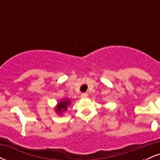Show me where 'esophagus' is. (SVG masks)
<instances>
[{
    "label": "esophagus",
    "instance_id": "obj_1",
    "mask_svg": "<svg viewBox=\"0 0 160 160\" xmlns=\"http://www.w3.org/2000/svg\"><path fill=\"white\" fill-rule=\"evenodd\" d=\"M81 95H82V98H86V97L88 96V94L86 92H83V93H82Z\"/></svg>",
    "mask_w": 160,
    "mask_h": 160
}]
</instances>
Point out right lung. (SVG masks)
I'll use <instances>...</instances> for the list:
<instances>
[{
    "label": "right lung",
    "instance_id": "right-lung-1",
    "mask_svg": "<svg viewBox=\"0 0 160 160\" xmlns=\"http://www.w3.org/2000/svg\"><path fill=\"white\" fill-rule=\"evenodd\" d=\"M70 101L69 100H65L63 101V102H61L58 103V105L57 106L56 111L58 113H61V112L65 111L66 108H67L68 105H69Z\"/></svg>",
    "mask_w": 160,
    "mask_h": 160
}]
</instances>
